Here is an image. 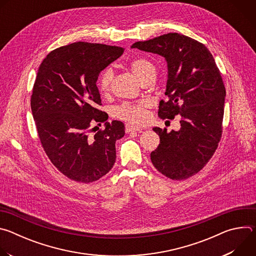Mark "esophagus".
Wrapping results in <instances>:
<instances>
[{
	"mask_svg": "<svg viewBox=\"0 0 256 256\" xmlns=\"http://www.w3.org/2000/svg\"><path fill=\"white\" fill-rule=\"evenodd\" d=\"M142 128H138V126H132V124H126V132L128 134V132H138V130H140Z\"/></svg>",
	"mask_w": 256,
	"mask_h": 256,
	"instance_id": "34e87169",
	"label": "esophagus"
}]
</instances>
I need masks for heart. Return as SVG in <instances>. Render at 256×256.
Returning <instances> with one entry per match:
<instances>
[{
    "mask_svg": "<svg viewBox=\"0 0 256 256\" xmlns=\"http://www.w3.org/2000/svg\"><path fill=\"white\" fill-rule=\"evenodd\" d=\"M130 68L132 74L142 83L144 80L156 79L157 68L156 66L144 58H138L130 62ZM114 77V72L112 68H104L98 76L97 87L100 93L106 94L112 86V81ZM148 101L138 102H124L114 109V116L116 118L126 120L130 124H140L148 118Z\"/></svg>",
    "mask_w": 256,
    "mask_h": 256,
    "instance_id": "heart-1",
    "label": "heart"
}]
</instances>
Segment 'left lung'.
Wrapping results in <instances>:
<instances>
[{
  "label": "left lung",
  "mask_w": 256,
  "mask_h": 256,
  "mask_svg": "<svg viewBox=\"0 0 256 256\" xmlns=\"http://www.w3.org/2000/svg\"><path fill=\"white\" fill-rule=\"evenodd\" d=\"M132 48L165 58L168 100L160 101L158 116H181L178 132L153 128L160 144L151 161L170 179L190 178L212 157L222 136L226 89L220 70L204 44L179 33L138 42Z\"/></svg>",
  "instance_id": "8db88e82"
}]
</instances>
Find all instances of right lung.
Instances as JSON below:
<instances>
[{"label": "right lung", "instance_id": "add662e5", "mask_svg": "<svg viewBox=\"0 0 256 256\" xmlns=\"http://www.w3.org/2000/svg\"><path fill=\"white\" fill-rule=\"evenodd\" d=\"M124 50L79 42L52 50L40 66L30 100L36 130L52 163L74 181L90 184L114 165L124 124L106 122L96 82ZM102 122L106 128L94 131L92 126Z\"/></svg>", "mask_w": 256, "mask_h": 256}]
</instances>
